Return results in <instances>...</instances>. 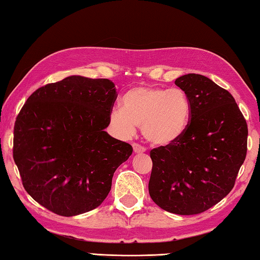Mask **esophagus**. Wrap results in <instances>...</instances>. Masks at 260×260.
<instances>
[{"instance_id": "34e87169", "label": "esophagus", "mask_w": 260, "mask_h": 260, "mask_svg": "<svg viewBox=\"0 0 260 260\" xmlns=\"http://www.w3.org/2000/svg\"><path fill=\"white\" fill-rule=\"evenodd\" d=\"M133 150H134L135 153H143L144 151H146V148L140 146V144H138V143H134L133 144Z\"/></svg>"}]
</instances>
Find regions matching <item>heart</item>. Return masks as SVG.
<instances>
[{
	"label": "heart",
	"mask_w": 260,
	"mask_h": 260,
	"mask_svg": "<svg viewBox=\"0 0 260 260\" xmlns=\"http://www.w3.org/2000/svg\"><path fill=\"white\" fill-rule=\"evenodd\" d=\"M122 108L110 112V122L121 135L132 136L136 126L153 146L165 147L186 132L191 117V103L180 88L136 86L122 96Z\"/></svg>",
	"instance_id": "1"
}]
</instances>
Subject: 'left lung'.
Here are the masks:
<instances>
[{
    "instance_id": "8db88e82",
    "label": "left lung",
    "mask_w": 260,
    "mask_h": 260,
    "mask_svg": "<svg viewBox=\"0 0 260 260\" xmlns=\"http://www.w3.org/2000/svg\"><path fill=\"white\" fill-rule=\"evenodd\" d=\"M175 85L190 100V121L178 141L150 151L149 193L171 213L199 214L234 187L246 156L248 126L232 94L211 79L189 73Z\"/></svg>"
}]
</instances>
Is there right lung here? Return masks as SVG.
<instances>
[{"instance_id":"obj_1","label":"right lung","mask_w":260,"mask_h":260,"mask_svg":"<svg viewBox=\"0 0 260 260\" xmlns=\"http://www.w3.org/2000/svg\"><path fill=\"white\" fill-rule=\"evenodd\" d=\"M116 87L70 76L29 96L14 128V159L25 190L51 212L72 217L107 199L114 171L133 152L109 135Z\"/></svg>"}]
</instances>
